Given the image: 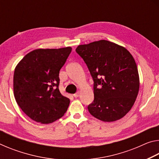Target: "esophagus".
<instances>
[{
    "label": "esophagus",
    "instance_id": "34e87169",
    "mask_svg": "<svg viewBox=\"0 0 159 159\" xmlns=\"http://www.w3.org/2000/svg\"><path fill=\"white\" fill-rule=\"evenodd\" d=\"M79 94H80V93L79 92H77L76 93H75L74 95V98H78V97L79 96Z\"/></svg>",
    "mask_w": 159,
    "mask_h": 159
}]
</instances>
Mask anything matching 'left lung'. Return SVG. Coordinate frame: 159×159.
Segmentation results:
<instances>
[{
  "label": "left lung",
  "mask_w": 159,
  "mask_h": 159,
  "mask_svg": "<svg viewBox=\"0 0 159 159\" xmlns=\"http://www.w3.org/2000/svg\"><path fill=\"white\" fill-rule=\"evenodd\" d=\"M83 58L94 80L90 114L104 122L119 120L133 107L139 88L138 66L124 47L106 40L80 45Z\"/></svg>",
  "instance_id": "1"
}]
</instances>
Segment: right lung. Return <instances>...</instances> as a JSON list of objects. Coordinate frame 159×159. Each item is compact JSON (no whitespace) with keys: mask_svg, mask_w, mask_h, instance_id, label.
I'll return each instance as SVG.
<instances>
[{"mask_svg":"<svg viewBox=\"0 0 159 159\" xmlns=\"http://www.w3.org/2000/svg\"><path fill=\"white\" fill-rule=\"evenodd\" d=\"M71 47L36 49L16 66L14 96L19 107L35 121L48 124L63 116L70 100L59 90L60 70L71 52Z\"/></svg>","mask_w":159,"mask_h":159,"instance_id":"add662e5","label":"right lung"}]
</instances>
